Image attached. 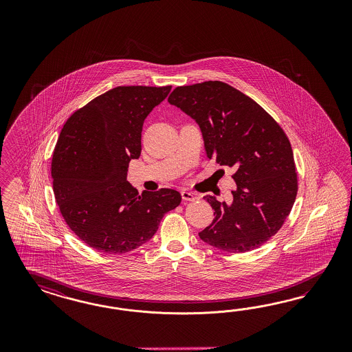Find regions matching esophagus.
Segmentation results:
<instances>
[{
  "label": "esophagus",
  "instance_id": "1",
  "mask_svg": "<svg viewBox=\"0 0 352 352\" xmlns=\"http://www.w3.org/2000/svg\"><path fill=\"white\" fill-rule=\"evenodd\" d=\"M181 195L183 201H195L197 199V196L195 193H192V192L182 191Z\"/></svg>",
  "mask_w": 352,
  "mask_h": 352
}]
</instances>
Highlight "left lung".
Listing matches in <instances>:
<instances>
[{
  "label": "left lung",
  "instance_id": "left-lung-1",
  "mask_svg": "<svg viewBox=\"0 0 352 352\" xmlns=\"http://www.w3.org/2000/svg\"><path fill=\"white\" fill-rule=\"evenodd\" d=\"M168 102L199 124L208 157L234 169L232 203L204 197L214 219L200 239L230 253L263 245L283 227L298 191L285 131L252 98L222 81L178 86Z\"/></svg>",
  "mask_w": 352,
  "mask_h": 352
}]
</instances>
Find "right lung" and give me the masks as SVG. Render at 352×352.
Returning <instances> with one entry per match:
<instances>
[{"label": "right lung", "mask_w": 352, "mask_h": 352, "mask_svg": "<svg viewBox=\"0 0 352 352\" xmlns=\"http://www.w3.org/2000/svg\"><path fill=\"white\" fill-rule=\"evenodd\" d=\"M171 86H118L67 120L54 149L52 177L60 214L86 245L128 253L156 234L165 213L181 204L171 188L139 195L129 162L142 151V128Z\"/></svg>", "instance_id": "right-lung-1"}]
</instances>
